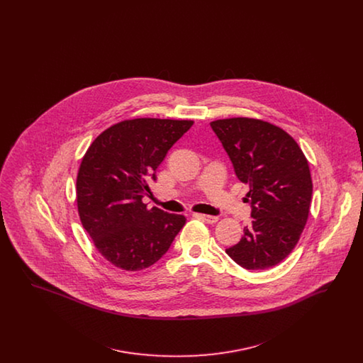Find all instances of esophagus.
<instances>
[{
  "mask_svg": "<svg viewBox=\"0 0 363 363\" xmlns=\"http://www.w3.org/2000/svg\"><path fill=\"white\" fill-rule=\"evenodd\" d=\"M194 216L196 218H199V219H201L203 222H207V223H211V225H213V223H216L218 222V216H212V215H204V213H194Z\"/></svg>",
  "mask_w": 363,
  "mask_h": 363,
  "instance_id": "34e87169",
  "label": "esophagus"
}]
</instances>
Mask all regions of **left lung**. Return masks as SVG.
<instances>
[{"label":"left lung","mask_w":363,"mask_h":363,"mask_svg":"<svg viewBox=\"0 0 363 363\" xmlns=\"http://www.w3.org/2000/svg\"><path fill=\"white\" fill-rule=\"evenodd\" d=\"M238 179L249 185L253 218L243 237L225 253L249 271L267 269L293 252L311 209V169L287 132L255 118L211 122Z\"/></svg>","instance_id":"8db88e82"}]
</instances>
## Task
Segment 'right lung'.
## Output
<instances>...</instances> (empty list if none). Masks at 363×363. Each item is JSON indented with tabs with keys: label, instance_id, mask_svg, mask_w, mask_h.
<instances>
[{
	"label": "right lung",
	"instance_id": "add662e5",
	"mask_svg": "<svg viewBox=\"0 0 363 363\" xmlns=\"http://www.w3.org/2000/svg\"><path fill=\"white\" fill-rule=\"evenodd\" d=\"M193 121L136 118L102 132L82 160L76 197L82 225L104 259L123 271L154 265L185 225L184 215L147 209L156 169Z\"/></svg>",
	"mask_w": 363,
	"mask_h": 363
}]
</instances>
